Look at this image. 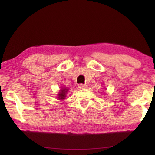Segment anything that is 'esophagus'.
Returning <instances> with one entry per match:
<instances>
[{
  "mask_svg": "<svg viewBox=\"0 0 155 155\" xmlns=\"http://www.w3.org/2000/svg\"><path fill=\"white\" fill-rule=\"evenodd\" d=\"M78 88H80V89H85V88L87 87V85H83V84H79V85H78Z\"/></svg>",
  "mask_w": 155,
  "mask_h": 155,
  "instance_id": "obj_1",
  "label": "esophagus"
}]
</instances>
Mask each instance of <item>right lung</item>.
<instances>
[{
  "label": "right lung",
  "instance_id": "right-lung-1",
  "mask_svg": "<svg viewBox=\"0 0 155 155\" xmlns=\"http://www.w3.org/2000/svg\"><path fill=\"white\" fill-rule=\"evenodd\" d=\"M68 91V89H62V90H61V91L59 92V97L58 98L60 99V100H63L64 99L65 96V93L67 92Z\"/></svg>",
  "mask_w": 155,
  "mask_h": 155
}]
</instances>
